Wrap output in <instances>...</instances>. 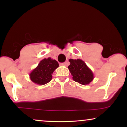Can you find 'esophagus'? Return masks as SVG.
I'll use <instances>...</instances> for the list:
<instances>
[{"label":"esophagus","instance_id":"34e87169","mask_svg":"<svg viewBox=\"0 0 127 127\" xmlns=\"http://www.w3.org/2000/svg\"><path fill=\"white\" fill-rule=\"evenodd\" d=\"M60 65H61V66H66V62H64V63H61L60 64Z\"/></svg>","mask_w":127,"mask_h":127}]
</instances>
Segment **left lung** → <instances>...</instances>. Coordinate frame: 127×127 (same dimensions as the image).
I'll return each mask as SVG.
<instances>
[{"instance_id":"left-lung-1","label":"left lung","mask_w":127,"mask_h":127,"mask_svg":"<svg viewBox=\"0 0 127 127\" xmlns=\"http://www.w3.org/2000/svg\"><path fill=\"white\" fill-rule=\"evenodd\" d=\"M69 61L70 64L68 69L74 81L82 85H87L93 80V72L83 60L70 59Z\"/></svg>"}]
</instances>
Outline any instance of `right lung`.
Wrapping results in <instances>:
<instances>
[{"label": "right lung", "mask_w": 127, "mask_h": 127, "mask_svg": "<svg viewBox=\"0 0 127 127\" xmlns=\"http://www.w3.org/2000/svg\"><path fill=\"white\" fill-rule=\"evenodd\" d=\"M58 66L59 64L56 60L50 57L43 59L29 74L31 81L38 85L47 84L51 80L52 74Z\"/></svg>", "instance_id": "1"}]
</instances>
